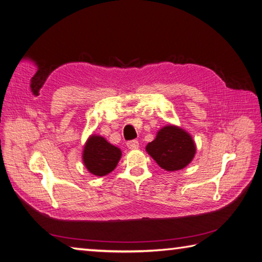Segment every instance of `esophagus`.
Returning a JSON list of instances; mask_svg holds the SVG:
<instances>
[{
    "label": "esophagus",
    "instance_id": "1",
    "mask_svg": "<svg viewBox=\"0 0 262 262\" xmlns=\"http://www.w3.org/2000/svg\"><path fill=\"white\" fill-rule=\"evenodd\" d=\"M127 146H128V149L135 150V149H137V147L140 146V143H139V141L132 140V141H128L127 142Z\"/></svg>",
    "mask_w": 262,
    "mask_h": 262
}]
</instances>
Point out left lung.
<instances>
[{"instance_id":"left-lung-1","label":"left lung","mask_w":262,"mask_h":262,"mask_svg":"<svg viewBox=\"0 0 262 262\" xmlns=\"http://www.w3.org/2000/svg\"><path fill=\"white\" fill-rule=\"evenodd\" d=\"M146 152L161 168L174 172L190 164L196 154V145L187 132L177 126H166L146 145Z\"/></svg>"}]
</instances>
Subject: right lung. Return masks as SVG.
Masks as SVG:
<instances>
[{
    "mask_svg": "<svg viewBox=\"0 0 262 262\" xmlns=\"http://www.w3.org/2000/svg\"><path fill=\"white\" fill-rule=\"evenodd\" d=\"M121 158V151L102 136L89 137L83 149V163L90 173L96 177H104L117 167Z\"/></svg>",
    "mask_w": 262,
    "mask_h": 262,
    "instance_id": "add662e5",
    "label": "right lung"
}]
</instances>
